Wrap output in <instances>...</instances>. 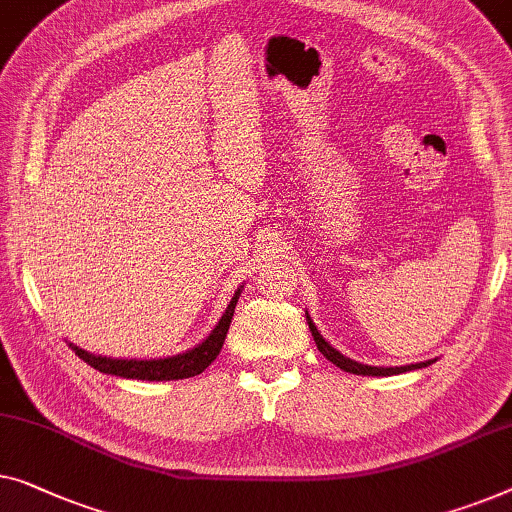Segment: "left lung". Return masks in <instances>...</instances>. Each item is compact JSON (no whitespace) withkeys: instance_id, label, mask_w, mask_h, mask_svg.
Returning a JSON list of instances; mask_svg holds the SVG:
<instances>
[{"instance_id":"1","label":"left lung","mask_w":512,"mask_h":512,"mask_svg":"<svg viewBox=\"0 0 512 512\" xmlns=\"http://www.w3.org/2000/svg\"><path fill=\"white\" fill-rule=\"evenodd\" d=\"M307 316V323H309V330H311V337H314V342L318 346V351H321L325 358H328L332 365H337L339 369H344L348 374H360V376H392V374H402V372H411V369H422V367H429L434 360H425V362H416V365H404V367H372V365H362L358 360H351L346 358L344 353H339L337 348H332L328 342H325L321 332H318L316 323L311 321V316Z\"/></svg>"}]
</instances>
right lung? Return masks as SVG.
Listing matches in <instances>:
<instances>
[{"mask_svg": "<svg viewBox=\"0 0 512 512\" xmlns=\"http://www.w3.org/2000/svg\"><path fill=\"white\" fill-rule=\"evenodd\" d=\"M242 293V286L235 291L231 298V305L226 307L224 316L219 318V323L214 325L210 335H207L201 344H196L189 351L168 355V358H152V360H138V358H106V355H96L85 351L76 344L69 346L76 351L78 358H83L87 365L99 369L103 374L122 376V379H138V381H177V379H189V376H198L205 372L207 367L217 360V355L224 346L226 332L231 328V318L238 298Z\"/></svg>", "mask_w": 512, "mask_h": 512, "instance_id": "obj_1", "label": "right lung"}]
</instances>
